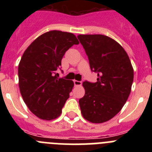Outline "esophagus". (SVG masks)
Masks as SVG:
<instances>
[{"mask_svg": "<svg viewBox=\"0 0 152 152\" xmlns=\"http://www.w3.org/2000/svg\"><path fill=\"white\" fill-rule=\"evenodd\" d=\"M81 81H78V80H74V84H75V86H80L81 85Z\"/></svg>", "mask_w": 152, "mask_h": 152, "instance_id": "esophagus-1", "label": "esophagus"}]
</instances>
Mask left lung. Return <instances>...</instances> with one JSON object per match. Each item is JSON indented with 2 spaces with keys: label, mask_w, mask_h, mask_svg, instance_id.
Listing matches in <instances>:
<instances>
[{
  "label": "left lung",
  "mask_w": 152,
  "mask_h": 152,
  "mask_svg": "<svg viewBox=\"0 0 152 152\" xmlns=\"http://www.w3.org/2000/svg\"><path fill=\"white\" fill-rule=\"evenodd\" d=\"M96 82L83 83L79 100L83 117L93 123L107 122L121 110L131 92L134 72L123 47L104 35H78Z\"/></svg>",
  "instance_id": "left-lung-1"
}]
</instances>
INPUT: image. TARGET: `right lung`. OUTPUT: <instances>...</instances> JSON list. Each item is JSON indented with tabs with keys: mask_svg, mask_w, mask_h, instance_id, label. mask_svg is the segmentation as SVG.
I'll return each mask as SVG.
<instances>
[{
	"mask_svg": "<svg viewBox=\"0 0 152 152\" xmlns=\"http://www.w3.org/2000/svg\"><path fill=\"white\" fill-rule=\"evenodd\" d=\"M79 42L71 33L52 30L36 38L24 52L18 66L20 91L29 110L45 120L56 119L74 87L59 78L64 53Z\"/></svg>",
	"mask_w": 152,
	"mask_h": 152,
	"instance_id": "1",
	"label": "right lung"
}]
</instances>
